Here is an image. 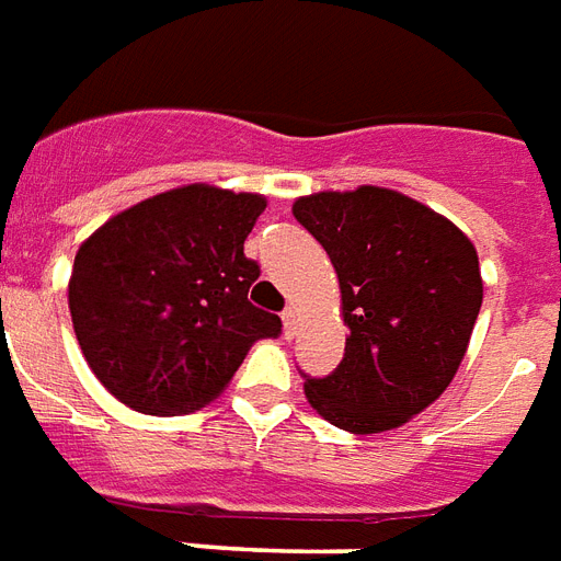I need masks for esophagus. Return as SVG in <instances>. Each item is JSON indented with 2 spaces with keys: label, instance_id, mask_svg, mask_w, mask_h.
Returning <instances> with one entry per match:
<instances>
[{
  "label": "esophagus",
  "instance_id": "obj_1",
  "mask_svg": "<svg viewBox=\"0 0 561 561\" xmlns=\"http://www.w3.org/2000/svg\"><path fill=\"white\" fill-rule=\"evenodd\" d=\"M282 320H285V332H288V337H294V334H297V320H299L297 308H294V306L285 308V314H282Z\"/></svg>",
  "mask_w": 561,
  "mask_h": 561
}]
</instances>
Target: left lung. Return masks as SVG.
Here are the masks:
<instances>
[{
    "label": "left lung",
    "mask_w": 561,
    "mask_h": 561,
    "mask_svg": "<svg viewBox=\"0 0 561 561\" xmlns=\"http://www.w3.org/2000/svg\"><path fill=\"white\" fill-rule=\"evenodd\" d=\"M294 218L323 244L350 325L341 367L306 378L308 404L350 434H383L454 381L483 302L478 250L457 224L381 186L314 192Z\"/></svg>",
    "instance_id": "8db88e82"
}]
</instances>
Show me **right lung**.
<instances>
[{
	"label": "right lung",
	"instance_id": "add662e5",
	"mask_svg": "<svg viewBox=\"0 0 561 561\" xmlns=\"http://www.w3.org/2000/svg\"><path fill=\"white\" fill-rule=\"evenodd\" d=\"M264 194L192 183L104 220L75 253L69 314L83 358L136 413L206 408L282 320L250 306L244 241Z\"/></svg>",
	"mask_w": 561,
	"mask_h": 561
}]
</instances>
